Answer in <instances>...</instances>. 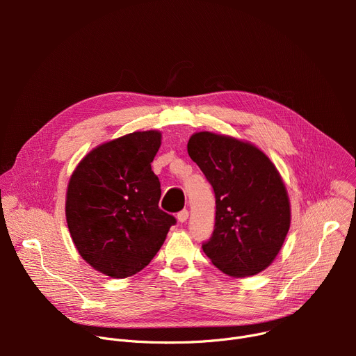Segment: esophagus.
<instances>
[{"instance_id":"34e87169","label":"esophagus","mask_w":356,"mask_h":356,"mask_svg":"<svg viewBox=\"0 0 356 356\" xmlns=\"http://www.w3.org/2000/svg\"><path fill=\"white\" fill-rule=\"evenodd\" d=\"M188 218H189V211L188 209H183V211H180L179 213H177V219H179V222H186L188 220Z\"/></svg>"}]
</instances>
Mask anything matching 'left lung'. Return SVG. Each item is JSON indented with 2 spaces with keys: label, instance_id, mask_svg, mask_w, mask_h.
Masks as SVG:
<instances>
[{
  "label": "left lung",
  "instance_id": "8db88e82",
  "mask_svg": "<svg viewBox=\"0 0 356 356\" xmlns=\"http://www.w3.org/2000/svg\"><path fill=\"white\" fill-rule=\"evenodd\" d=\"M188 153L215 193V227L203 252L232 277L266 270L290 228V202L275 165L252 144L208 131L191 137Z\"/></svg>",
  "mask_w": 356,
  "mask_h": 356
}]
</instances>
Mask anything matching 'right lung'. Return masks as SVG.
Returning a JSON list of instances; mask_svg holds the SVG:
<instances>
[{
	"label": "right lung",
	"mask_w": 356,
	"mask_h": 356,
	"mask_svg": "<svg viewBox=\"0 0 356 356\" xmlns=\"http://www.w3.org/2000/svg\"><path fill=\"white\" fill-rule=\"evenodd\" d=\"M159 131H137L97 147L73 172L66 220L82 258L114 278L141 271L161 248L176 218L159 208L152 163Z\"/></svg>",
	"instance_id": "obj_1"
}]
</instances>
